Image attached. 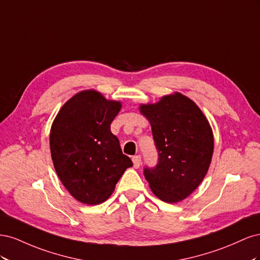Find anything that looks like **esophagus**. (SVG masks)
Wrapping results in <instances>:
<instances>
[{
	"mask_svg": "<svg viewBox=\"0 0 260 260\" xmlns=\"http://www.w3.org/2000/svg\"><path fill=\"white\" fill-rule=\"evenodd\" d=\"M132 161H133V167H135V168H139L140 165H141V156H140V155L133 156V157H132Z\"/></svg>",
	"mask_w": 260,
	"mask_h": 260,
	"instance_id": "obj_1",
	"label": "esophagus"
}]
</instances>
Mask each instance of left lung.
Wrapping results in <instances>:
<instances>
[{"instance_id":"1","label":"left lung","mask_w":260,"mask_h":260,"mask_svg":"<svg viewBox=\"0 0 260 260\" xmlns=\"http://www.w3.org/2000/svg\"><path fill=\"white\" fill-rule=\"evenodd\" d=\"M140 113L152 127L158 164L144 169L152 192L166 203H178L192 194L209 169L214 135L206 116L179 92L152 104H140Z\"/></svg>"}]
</instances>
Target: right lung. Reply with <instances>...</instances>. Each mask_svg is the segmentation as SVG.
I'll return each mask as SVG.
<instances>
[{"label": "right lung", "mask_w": 260, "mask_h": 260, "mask_svg": "<svg viewBox=\"0 0 260 260\" xmlns=\"http://www.w3.org/2000/svg\"><path fill=\"white\" fill-rule=\"evenodd\" d=\"M120 109L121 102L107 100L96 90H83L61 106L52 123L55 171L73 198L85 205L105 202L125 169L133 166L111 131Z\"/></svg>", "instance_id": "obj_1"}]
</instances>
